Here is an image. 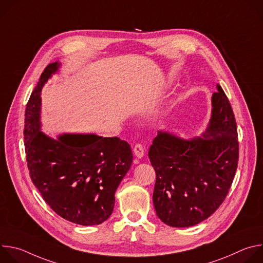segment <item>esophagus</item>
<instances>
[{"instance_id": "1", "label": "esophagus", "mask_w": 263, "mask_h": 263, "mask_svg": "<svg viewBox=\"0 0 263 263\" xmlns=\"http://www.w3.org/2000/svg\"><path fill=\"white\" fill-rule=\"evenodd\" d=\"M133 152H134V155L137 157V158H141L143 157L144 155V148L142 146L141 143H136L134 148H133Z\"/></svg>"}]
</instances>
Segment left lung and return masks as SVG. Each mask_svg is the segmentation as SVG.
I'll return each mask as SVG.
<instances>
[{
	"mask_svg": "<svg viewBox=\"0 0 263 263\" xmlns=\"http://www.w3.org/2000/svg\"><path fill=\"white\" fill-rule=\"evenodd\" d=\"M216 87L204 138L186 140L159 131L148 149L156 173L154 207L171 227H191L208 218L226 199L235 176L239 156L235 117L226 93Z\"/></svg>",
	"mask_w": 263,
	"mask_h": 263,
	"instance_id": "left-lung-1",
	"label": "left lung"
}]
</instances>
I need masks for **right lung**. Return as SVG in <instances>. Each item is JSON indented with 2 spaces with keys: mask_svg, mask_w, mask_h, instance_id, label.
I'll use <instances>...</instances> for the list:
<instances>
[{
  "mask_svg": "<svg viewBox=\"0 0 263 263\" xmlns=\"http://www.w3.org/2000/svg\"><path fill=\"white\" fill-rule=\"evenodd\" d=\"M59 67L50 63L34 88L25 114V151L33 184L61 217L82 226L109 218L115 194L129 171L130 144L119 137L63 134L53 139L41 131V92Z\"/></svg>",
  "mask_w": 263,
  "mask_h": 263,
  "instance_id": "add662e5",
  "label": "right lung"
}]
</instances>
